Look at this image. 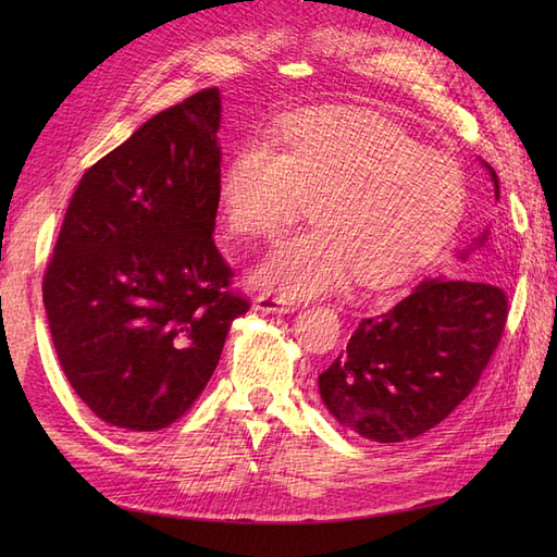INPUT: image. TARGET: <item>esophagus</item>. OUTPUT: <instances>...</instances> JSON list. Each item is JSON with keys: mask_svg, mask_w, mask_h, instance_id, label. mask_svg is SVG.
<instances>
[{"mask_svg": "<svg viewBox=\"0 0 557 557\" xmlns=\"http://www.w3.org/2000/svg\"><path fill=\"white\" fill-rule=\"evenodd\" d=\"M256 309L264 311V313H288V311H295V301L285 299L281 295L262 293L256 297Z\"/></svg>", "mask_w": 557, "mask_h": 557, "instance_id": "34e87169", "label": "esophagus"}]
</instances>
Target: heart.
<instances>
[{"label": "heart", "instance_id": "heart-1", "mask_svg": "<svg viewBox=\"0 0 557 557\" xmlns=\"http://www.w3.org/2000/svg\"><path fill=\"white\" fill-rule=\"evenodd\" d=\"M307 199L318 225L256 267V283L285 299L336 290L352 274L369 288L416 274L460 223L467 181L450 156L356 111L295 115L274 141H246L221 181L234 237H274Z\"/></svg>", "mask_w": 557, "mask_h": 557}]
</instances>
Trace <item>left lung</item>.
Wrapping results in <instances>:
<instances>
[{
	"label": "left lung",
	"mask_w": 557,
	"mask_h": 557,
	"mask_svg": "<svg viewBox=\"0 0 557 557\" xmlns=\"http://www.w3.org/2000/svg\"><path fill=\"white\" fill-rule=\"evenodd\" d=\"M491 174L499 197L497 174ZM507 315L509 297L491 281L428 278L393 309L362 320L346 350L318 376L320 397L364 440H413L474 391Z\"/></svg>",
	"instance_id": "obj_1"
}]
</instances>
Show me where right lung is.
I'll use <instances>...</instances> for the list:
<instances>
[{"mask_svg": "<svg viewBox=\"0 0 557 557\" xmlns=\"http://www.w3.org/2000/svg\"><path fill=\"white\" fill-rule=\"evenodd\" d=\"M221 92L160 111L78 181L44 274L64 376L104 423L172 425L250 301L215 248Z\"/></svg>", "mask_w": 557, "mask_h": 557, "instance_id": "1", "label": "right lung"}]
</instances>
